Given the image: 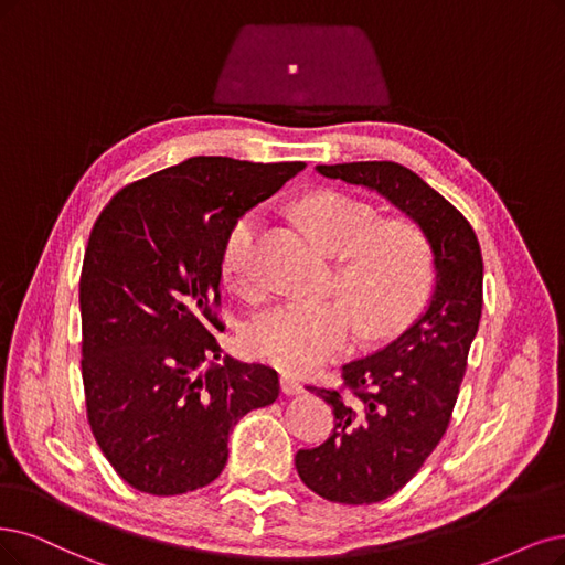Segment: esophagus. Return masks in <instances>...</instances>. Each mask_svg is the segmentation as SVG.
<instances>
[{
    "label": "esophagus",
    "mask_w": 565,
    "mask_h": 565,
    "mask_svg": "<svg viewBox=\"0 0 565 565\" xmlns=\"http://www.w3.org/2000/svg\"><path fill=\"white\" fill-rule=\"evenodd\" d=\"M279 386H281V391H284L286 395H298V393L305 391V386H302L296 377H290V374H281Z\"/></svg>",
    "instance_id": "1"
}]
</instances>
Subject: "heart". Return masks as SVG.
<instances>
[{"label": "heart", "mask_w": 565, "mask_h": 565, "mask_svg": "<svg viewBox=\"0 0 565 565\" xmlns=\"http://www.w3.org/2000/svg\"><path fill=\"white\" fill-rule=\"evenodd\" d=\"M300 214L311 235L340 258L338 284L372 335L398 330L419 311L433 288V250L409 221L380 223L377 209L338 191L309 195ZM258 209L242 214L223 242L221 269L230 286L254 290ZM359 319L344 300H288L271 307L244 332L250 356L286 372H311L340 353Z\"/></svg>", "instance_id": "b5f03b06"}]
</instances>
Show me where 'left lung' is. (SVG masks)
Wrapping results in <instances>:
<instances>
[{
	"mask_svg": "<svg viewBox=\"0 0 565 565\" xmlns=\"http://www.w3.org/2000/svg\"><path fill=\"white\" fill-rule=\"evenodd\" d=\"M317 172L382 195L433 250L422 315L391 344L342 367L353 401L309 386L332 407L335 428L323 445L296 454L300 479L332 503L370 505L401 491L449 426L482 319V250L463 214L398 162L317 164Z\"/></svg>",
	"mask_w": 565,
	"mask_h": 565,
	"instance_id": "1",
	"label": "left lung"
}]
</instances>
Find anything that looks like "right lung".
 <instances>
[{
  "instance_id": "obj_1",
  "label": "right lung",
  "mask_w": 565,
  "mask_h": 565,
  "mask_svg": "<svg viewBox=\"0 0 565 565\" xmlns=\"http://www.w3.org/2000/svg\"><path fill=\"white\" fill-rule=\"evenodd\" d=\"M302 170L195 156L122 188L99 214L78 286L83 386L99 449L137 491L212 484L237 422L277 401L271 367L216 363L212 305L230 227Z\"/></svg>"
}]
</instances>
